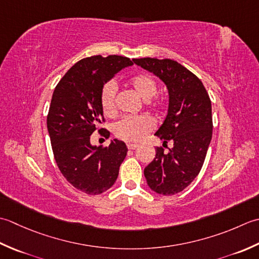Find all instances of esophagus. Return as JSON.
I'll list each match as a JSON object with an SVG mask.
<instances>
[{
    "mask_svg": "<svg viewBox=\"0 0 259 259\" xmlns=\"http://www.w3.org/2000/svg\"><path fill=\"white\" fill-rule=\"evenodd\" d=\"M136 147H139V144H136V143H127V149L128 150H135Z\"/></svg>",
    "mask_w": 259,
    "mask_h": 259,
    "instance_id": "34e87169",
    "label": "esophagus"
}]
</instances>
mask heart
Returning <instances> with one entry per match:
<instances>
[{
    "instance_id": "obj_1",
    "label": "heart",
    "mask_w": 259,
    "mask_h": 259,
    "mask_svg": "<svg viewBox=\"0 0 259 259\" xmlns=\"http://www.w3.org/2000/svg\"><path fill=\"white\" fill-rule=\"evenodd\" d=\"M131 85L140 96L149 100L157 93V83L154 78L149 75H137L131 79ZM100 105L104 114L112 116L116 112V85L114 82H107L104 86L100 95ZM159 107V104H154ZM153 122L146 115L124 116L118 122L114 124V134L124 141H140L146 133L152 130Z\"/></svg>"
}]
</instances>
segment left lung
Listing matches in <instances>:
<instances>
[{
	"instance_id": "left-lung-1",
	"label": "left lung",
	"mask_w": 259,
	"mask_h": 259,
	"mask_svg": "<svg viewBox=\"0 0 259 259\" xmlns=\"http://www.w3.org/2000/svg\"><path fill=\"white\" fill-rule=\"evenodd\" d=\"M133 61L159 77L167 88V115L155 135L163 146L172 142L173 147L168 152L156 147L144 176L153 191L172 196L186 189L203 165L212 137L211 100L201 80L179 62L156 58Z\"/></svg>"
}]
</instances>
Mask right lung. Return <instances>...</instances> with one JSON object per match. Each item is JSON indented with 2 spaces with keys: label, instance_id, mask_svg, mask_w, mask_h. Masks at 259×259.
Masks as SVG:
<instances>
[{
  "label": "right lung",
  "instance_id": "add662e5",
  "mask_svg": "<svg viewBox=\"0 0 259 259\" xmlns=\"http://www.w3.org/2000/svg\"><path fill=\"white\" fill-rule=\"evenodd\" d=\"M132 65L130 58L116 55L85 58L66 72L52 95L47 127L56 163L72 187L92 196L113 186L127 154L123 141L93 146L91 135L98 130L109 137L99 128L105 122L100 95L105 83Z\"/></svg>",
  "mask_w": 259,
  "mask_h": 259
}]
</instances>
